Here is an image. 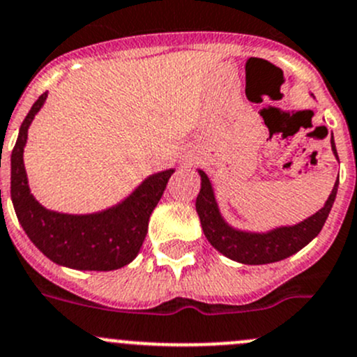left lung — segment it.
<instances>
[{
    "label": "left lung",
    "mask_w": 357,
    "mask_h": 357,
    "mask_svg": "<svg viewBox=\"0 0 357 357\" xmlns=\"http://www.w3.org/2000/svg\"><path fill=\"white\" fill-rule=\"evenodd\" d=\"M331 150L338 160L333 134H331ZM199 174L200 192L197 195L195 207L204 235L211 242V245L218 249L221 255L234 259V261L244 263V265H265V263L281 261V259L288 258V256L295 255L300 249L305 248L312 238L317 237L321 228L326 223V218L333 207L338 188L337 179L323 209H319L316 214L300 221V223L272 228L268 231H245L237 230L223 220L209 178L200 169Z\"/></svg>",
    "instance_id": "1"
}]
</instances>
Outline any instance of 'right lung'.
<instances>
[{"label":"right lung","instance_id":"add662e5","mask_svg":"<svg viewBox=\"0 0 357 357\" xmlns=\"http://www.w3.org/2000/svg\"><path fill=\"white\" fill-rule=\"evenodd\" d=\"M45 101L47 92L38 98L24 119L10 158V193L19 223L31 242L57 265L99 272L122 268L139 252L148 221L174 169L148 176L127 199L99 213L66 214L47 209L31 193L24 167L27 129Z\"/></svg>","mask_w":357,"mask_h":357}]
</instances>
